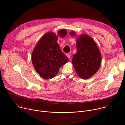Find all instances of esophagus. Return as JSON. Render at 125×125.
I'll return each instance as SVG.
<instances>
[{
    "label": "esophagus",
    "instance_id": "obj_1",
    "mask_svg": "<svg viewBox=\"0 0 125 125\" xmlns=\"http://www.w3.org/2000/svg\"><path fill=\"white\" fill-rule=\"evenodd\" d=\"M66 55L68 57V58H69V59H70V58H71V56H70V55L69 54V53H67V54H66Z\"/></svg>",
    "mask_w": 125,
    "mask_h": 125
}]
</instances>
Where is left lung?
Masks as SVG:
<instances>
[{
  "instance_id": "left-lung-1",
  "label": "left lung",
  "mask_w": 125,
  "mask_h": 125,
  "mask_svg": "<svg viewBox=\"0 0 125 125\" xmlns=\"http://www.w3.org/2000/svg\"><path fill=\"white\" fill-rule=\"evenodd\" d=\"M69 34L76 36L75 31ZM77 52L74 54L72 64L77 74L86 80L94 76L98 70L101 62L100 51L93 39L87 34H82L77 37Z\"/></svg>"
}]
</instances>
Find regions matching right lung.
Returning a JSON list of instances; mask_svg holds the SVG:
<instances>
[{"instance_id":"1","label":"right lung","mask_w":125,"mask_h":125,"mask_svg":"<svg viewBox=\"0 0 125 125\" xmlns=\"http://www.w3.org/2000/svg\"><path fill=\"white\" fill-rule=\"evenodd\" d=\"M67 34L66 29L58 31L57 35L53 32H48L34 48L31 54L32 65L36 72L44 79L55 77L60 68L68 62V57L57 42L58 36L64 38Z\"/></svg>"}]
</instances>
